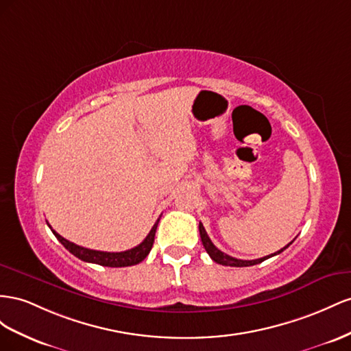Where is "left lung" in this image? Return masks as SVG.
<instances>
[{"label":"left lung","mask_w":351,"mask_h":351,"mask_svg":"<svg viewBox=\"0 0 351 351\" xmlns=\"http://www.w3.org/2000/svg\"><path fill=\"white\" fill-rule=\"evenodd\" d=\"M198 231H199V237H202V243H203V245H204V248H206L207 254H208L210 257H212V260H215L216 263H219V265H223V266L244 267V266L258 265V263L265 262V260H266V258H269V257H274V256H276V254H279V253H282L284 250H285L289 244H291V243H289L288 245H285L284 248L279 250V252H276V253H274V254L265 256V257H262V258H256V260H241V258H235V257H231V256L225 254L223 252H220V250H219V248L212 243V239L208 238V235H207L206 229H204V226H203V223H202V222H199V225H198Z\"/></svg>","instance_id":"obj_1"}]
</instances>
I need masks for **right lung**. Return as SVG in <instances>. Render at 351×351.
<instances>
[{"mask_svg": "<svg viewBox=\"0 0 351 351\" xmlns=\"http://www.w3.org/2000/svg\"><path fill=\"white\" fill-rule=\"evenodd\" d=\"M158 220L160 219H157V222L152 228V231H149V234L145 237V239L141 244L131 248V250H126V252H120V253L98 252V250H89V248H85L81 245H76L73 243L67 241V239L63 238L62 235H58L54 229H51V231L58 241L62 243L70 253L76 256L77 258L84 260V262H86V263H97V265L108 266V267H125V266H134V265H138L139 262H143V260L148 256V253L152 252Z\"/></svg>", "mask_w": 351, "mask_h": 351, "instance_id": "1", "label": "right lung"}]
</instances>
